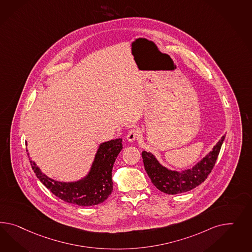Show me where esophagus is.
I'll use <instances>...</instances> for the list:
<instances>
[{"mask_svg": "<svg viewBox=\"0 0 252 252\" xmlns=\"http://www.w3.org/2000/svg\"><path fill=\"white\" fill-rule=\"evenodd\" d=\"M139 136H140L139 130L136 128V127H134V128L129 130V132H128V134L126 136V139L130 141V142H133Z\"/></svg>", "mask_w": 252, "mask_h": 252, "instance_id": "esophagus-1", "label": "esophagus"}]
</instances>
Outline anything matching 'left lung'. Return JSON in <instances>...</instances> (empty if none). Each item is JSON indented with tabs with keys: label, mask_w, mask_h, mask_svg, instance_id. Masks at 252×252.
I'll list each match as a JSON object with an SVG mask.
<instances>
[{
	"label": "left lung",
	"mask_w": 252,
	"mask_h": 252,
	"mask_svg": "<svg viewBox=\"0 0 252 252\" xmlns=\"http://www.w3.org/2000/svg\"><path fill=\"white\" fill-rule=\"evenodd\" d=\"M224 136L225 135L221 137L213 150L209 152L208 155L204 157L200 162H198L191 169L181 172L168 170L160 165L151 153L143 151L142 158L145 170L157 189L167 194H177L192 190L204 183L205 179L210 174L217 161Z\"/></svg>",
	"instance_id": "8db88e82"
}]
</instances>
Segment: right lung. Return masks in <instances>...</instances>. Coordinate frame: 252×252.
Wrapping results in <instances>:
<instances>
[{
    "label": "right lung",
    "mask_w": 252,
    "mask_h": 252,
    "mask_svg": "<svg viewBox=\"0 0 252 252\" xmlns=\"http://www.w3.org/2000/svg\"><path fill=\"white\" fill-rule=\"evenodd\" d=\"M122 149L121 138L101 144L88 175L74 183L54 181L43 174L34 161L30 163L36 177L57 197L69 204L92 206L102 204L112 193V170Z\"/></svg>",
    "instance_id": "1"
}]
</instances>
